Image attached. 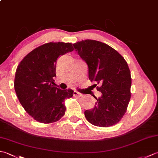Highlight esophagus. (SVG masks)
I'll return each instance as SVG.
<instances>
[{"mask_svg": "<svg viewBox=\"0 0 158 158\" xmlns=\"http://www.w3.org/2000/svg\"><path fill=\"white\" fill-rule=\"evenodd\" d=\"M73 95H74V96H83L82 94L79 93V92H77V91H74Z\"/></svg>", "mask_w": 158, "mask_h": 158, "instance_id": "34e87169", "label": "esophagus"}]
</instances>
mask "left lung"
<instances>
[{
    "mask_svg": "<svg viewBox=\"0 0 158 158\" xmlns=\"http://www.w3.org/2000/svg\"><path fill=\"white\" fill-rule=\"evenodd\" d=\"M73 45L88 66L89 79L100 85L96 89L102 93L100 98L95 97V106L86 110L85 117L96 126L115 125L126 112L130 100L132 79L128 65L116 50L104 43L87 39Z\"/></svg>",
    "mask_w": 158,
    "mask_h": 158,
    "instance_id": "obj_1",
    "label": "left lung"
}]
</instances>
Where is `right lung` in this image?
Segmentation results:
<instances>
[{
  "label": "right lung",
  "instance_id": "right-lung-1",
  "mask_svg": "<svg viewBox=\"0 0 158 158\" xmlns=\"http://www.w3.org/2000/svg\"><path fill=\"white\" fill-rule=\"evenodd\" d=\"M74 50L72 43L50 42L33 49L16 69L14 88L23 109L43 123L56 122L64 115V100L73 96L71 89L54 85L57 59Z\"/></svg>",
  "mask_w": 158,
  "mask_h": 158
}]
</instances>
